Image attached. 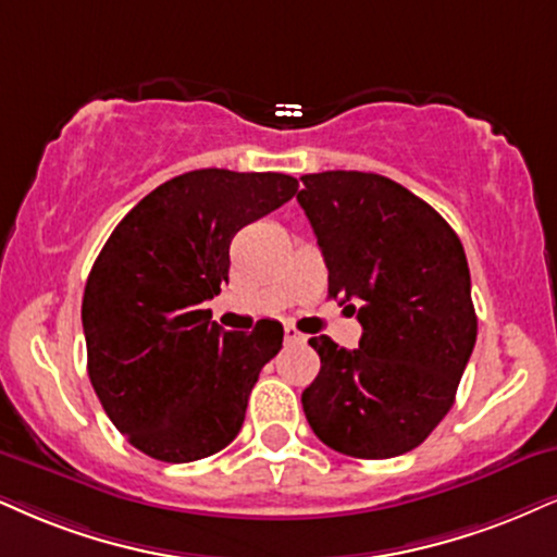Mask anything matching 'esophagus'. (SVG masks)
I'll return each instance as SVG.
<instances>
[{
	"instance_id": "1",
	"label": "esophagus",
	"mask_w": 557,
	"mask_h": 557,
	"mask_svg": "<svg viewBox=\"0 0 557 557\" xmlns=\"http://www.w3.org/2000/svg\"><path fill=\"white\" fill-rule=\"evenodd\" d=\"M284 335H286V341H289V343H305L307 341V335L299 333L294 325H286L284 327Z\"/></svg>"
}]
</instances>
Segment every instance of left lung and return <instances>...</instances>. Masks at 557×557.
I'll use <instances>...</instances> for the list:
<instances>
[{
	"mask_svg": "<svg viewBox=\"0 0 557 557\" xmlns=\"http://www.w3.org/2000/svg\"><path fill=\"white\" fill-rule=\"evenodd\" d=\"M297 201L327 265V294L363 333L318 335L301 408L322 444L359 459L405 455L455 405L478 338L465 247L429 203L376 173L301 175Z\"/></svg>",
	"mask_w": 557,
	"mask_h": 557,
	"instance_id": "1",
	"label": "left lung"
}]
</instances>
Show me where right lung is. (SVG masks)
I'll return each mask as SVG.
<instances>
[{
    "mask_svg": "<svg viewBox=\"0 0 557 557\" xmlns=\"http://www.w3.org/2000/svg\"><path fill=\"white\" fill-rule=\"evenodd\" d=\"M281 173L194 170L121 219L82 299L87 374L128 444L160 462L216 455L239 434L260 369L284 327L226 333L206 299L230 281V243L297 194Z\"/></svg>",
    "mask_w": 557,
    "mask_h": 557,
    "instance_id": "add662e5",
    "label": "right lung"
}]
</instances>
